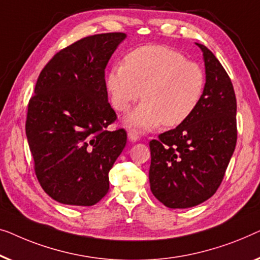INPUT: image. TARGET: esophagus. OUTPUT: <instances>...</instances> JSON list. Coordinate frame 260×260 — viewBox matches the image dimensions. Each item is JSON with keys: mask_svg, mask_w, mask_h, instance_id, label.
Segmentation results:
<instances>
[{"mask_svg": "<svg viewBox=\"0 0 260 260\" xmlns=\"http://www.w3.org/2000/svg\"><path fill=\"white\" fill-rule=\"evenodd\" d=\"M128 139L132 142H137V141L140 140V137H139L137 131H129L128 132Z\"/></svg>", "mask_w": 260, "mask_h": 260, "instance_id": "34e87169", "label": "esophagus"}]
</instances>
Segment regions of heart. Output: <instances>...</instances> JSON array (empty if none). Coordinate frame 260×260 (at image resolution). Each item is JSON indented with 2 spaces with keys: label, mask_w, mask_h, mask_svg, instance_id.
<instances>
[{
  "label": "heart",
  "mask_w": 260,
  "mask_h": 260,
  "mask_svg": "<svg viewBox=\"0 0 260 260\" xmlns=\"http://www.w3.org/2000/svg\"><path fill=\"white\" fill-rule=\"evenodd\" d=\"M106 86L118 112L144 99L127 115L126 123L149 131L160 123L178 126L192 115L203 96L205 74L198 63L177 50L148 45L129 52L123 64L113 66Z\"/></svg>",
  "instance_id": "b5f03b06"
}]
</instances>
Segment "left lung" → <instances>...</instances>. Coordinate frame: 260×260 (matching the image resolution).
<instances>
[{"label": "left lung", "mask_w": 260, "mask_h": 260, "mask_svg": "<svg viewBox=\"0 0 260 260\" xmlns=\"http://www.w3.org/2000/svg\"><path fill=\"white\" fill-rule=\"evenodd\" d=\"M202 49L206 82L187 120L149 142V185L170 208H188L217 192L235 152L237 100L231 79L207 47Z\"/></svg>", "instance_id": "left-lung-1"}]
</instances>
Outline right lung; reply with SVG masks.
<instances>
[{
    "mask_svg": "<svg viewBox=\"0 0 260 260\" xmlns=\"http://www.w3.org/2000/svg\"><path fill=\"white\" fill-rule=\"evenodd\" d=\"M126 38L107 32L79 40L40 73L25 134L39 182L58 203L92 206L107 194L108 173L127 133L106 129L116 114L108 102L105 69Z\"/></svg>",
    "mask_w": 260,
    "mask_h": 260,
    "instance_id": "add662e5",
    "label": "right lung"
}]
</instances>
